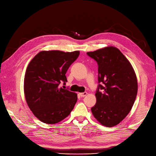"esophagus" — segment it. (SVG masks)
I'll return each mask as SVG.
<instances>
[{"label": "esophagus", "mask_w": 156, "mask_h": 156, "mask_svg": "<svg viewBox=\"0 0 156 156\" xmlns=\"http://www.w3.org/2000/svg\"><path fill=\"white\" fill-rule=\"evenodd\" d=\"M87 95V92H82V93H79V96L81 97H84Z\"/></svg>", "instance_id": "34e87169"}]
</instances>
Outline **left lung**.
Listing matches in <instances>:
<instances>
[{"label": "left lung", "mask_w": 156, "mask_h": 156, "mask_svg": "<svg viewBox=\"0 0 156 156\" xmlns=\"http://www.w3.org/2000/svg\"><path fill=\"white\" fill-rule=\"evenodd\" d=\"M87 55L98 62V81L103 83L98 85L92 112L101 125L115 126L129 114L134 104L138 90L135 72L129 61L115 47H105Z\"/></svg>", "instance_id": "left-lung-1"}]
</instances>
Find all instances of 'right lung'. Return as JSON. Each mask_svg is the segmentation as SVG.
Wrapping results in <instances>:
<instances>
[{
    "instance_id": "add662e5",
    "label": "right lung",
    "mask_w": 156,
    "mask_h": 156,
    "mask_svg": "<svg viewBox=\"0 0 156 156\" xmlns=\"http://www.w3.org/2000/svg\"><path fill=\"white\" fill-rule=\"evenodd\" d=\"M79 54V51H41L28 65L24 79L25 100L34 115L44 123H58L73 110L77 94L58 86L67 82L66 73Z\"/></svg>"
}]
</instances>
